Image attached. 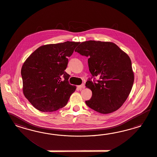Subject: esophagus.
<instances>
[{
    "instance_id": "1",
    "label": "esophagus",
    "mask_w": 157,
    "mask_h": 157,
    "mask_svg": "<svg viewBox=\"0 0 157 157\" xmlns=\"http://www.w3.org/2000/svg\"><path fill=\"white\" fill-rule=\"evenodd\" d=\"M78 88H79L80 90H82V89L85 88V86L84 84H82L81 85L78 86Z\"/></svg>"
}]
</instances>
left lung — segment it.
<instances>
[{
    "label": "left lung",
    "mask_w": 157,
    "mask_h": 157,
    "mask_svg": "<svg viewBox=\"0 0 157 157\" xmlns=\"http://www.w3.org/2000/svg\"><path fill=\"white\" fill-rule=\"evenodd\" d=\"M79 44L75 51L89 57L90 72L93 77L99 78L96 82H86L92 96L86 104L102 114L119 109L127 99L134 82L130 57L112 42L90 40Z\"/></svg>",
    "instance_id": "left-lung-1"
}]
</instances>
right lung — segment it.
I'll return each mask as SVG.
<instances>
[{"label":"right lung","mask_w":157,"mask_h":157,"mask_svg":"<svg viewBox=\"0 0 157 157\" xmlns=\"http://www.w3.org/2000/svg\"><path fill=\"white\" fill-rule=\"evenodd\" d=\"M79 42L47 44L34 51L22 65L23 93L35 108L51 112L66 105L75 86L68 82L65 70Z\"/></svg>","instance_id":"add662e5"}]
</instances>
